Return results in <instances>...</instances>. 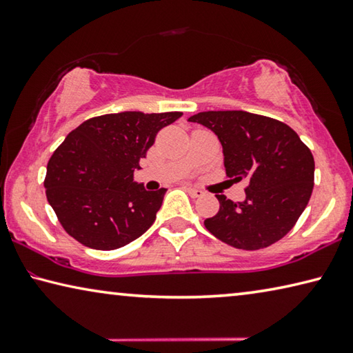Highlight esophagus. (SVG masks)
I'll return each mask as SVG.
<instances>
[{"label":"esophagus","instance_id":"1","mask_svg":"<svg viewBox=\"0 0 353 353\" xmlns=\"http://www.w3.org/2000/svg\"><path fill=\"white\" fill-rule=\"evenodd\" d=\"M185 190L188 191V194L191 196V198H201V196H204V191L194 188V187H190V185H185Z\"/></svg>","mask_w":353,"mask_h":353}]
</instances>
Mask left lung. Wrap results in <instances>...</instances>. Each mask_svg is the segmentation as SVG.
Instances as JSON below:
<instances>
[{"label": "left lung", "mask_w": 353, "mask_h": 353, "mask_svg": "<svg viewBox=\"0 0 353 353\" xmlns=\"http://www.w3.org/2000/svg\"><path fill=\"white\" fill-rule=\"evenodd\" d=\"M188 121L212 129L223 145L225 174L248 179L246 199L216 194L219 210L204 224L232 248L256 250L288 234L305 210L314 183V159L288 124L244 110H210Z\"/></svg>", "instance_id": "obj_1"}]
</instances>
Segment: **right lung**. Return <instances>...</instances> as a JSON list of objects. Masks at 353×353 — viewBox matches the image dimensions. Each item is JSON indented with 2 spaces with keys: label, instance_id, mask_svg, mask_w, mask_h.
<instances>
[{
  "label": "right lung",
  "instance_id": "add662e5",
  "mask_svg": "<svg viewBox=\"0 0 353 353\" xmlns=\"http://www.w3.org/2000/svg\"><path fill=\"white\" fill-rule=\"evenodd\" d=\"M182 112L107 113L67 135L46 166V198L65 232L81 244L113 250L152 225L165 188L134 182L160 129Z\"/></svg>",
  "mask_w": 353,
  "mask_h": 353
}]
</instances>
